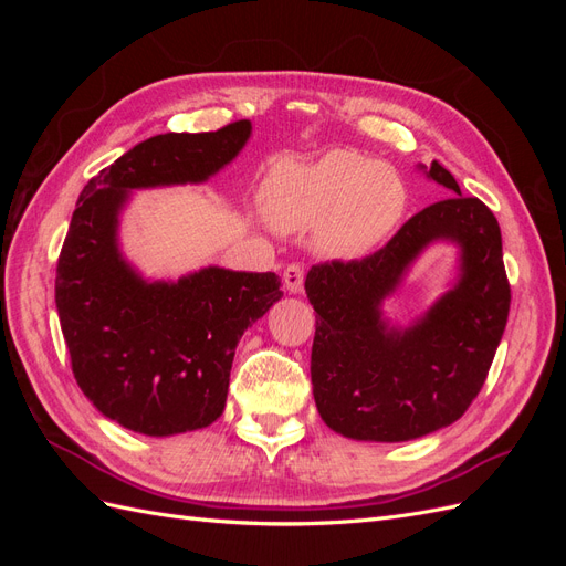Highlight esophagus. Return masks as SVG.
<instances>
[{"label": "esophagus", "instance_id": "obj_1", "mask_svg": "<svg viewBox=\"0 0 566 566\" xmlns=\"http://www.w3.org/2000/svg\"><path fill=\"white\" fill-rule=\"evenodd\" d=\"M283 283L287 293H302L304 285V266L302 264H287L283 271Z\"/></svg>", "mask_w": 566, "mask_h": 566}]
</instances>
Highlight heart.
<instances>
[{
  "label": "heart",
  "instance_id": "b5f03b06",
  "mask_svg": "<svg viewBox=\"0 0 566 566\" xmlns=\"http://www.w3.org/2000/svg\"><path fill=\"white\" fill-rule=\"evenodd\" d=\"M262 202L273 227L304 231L321 224L325 252L356 256L399 224L406 193L387 165L354 150H331L312 163L283 160L271 167Z\"/></svg>",
  "mask_w": 566,
  "mask_h": 566
}]
</instances>
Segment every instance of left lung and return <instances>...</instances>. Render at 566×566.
<instances>
[{
	"label": "left lung",
	"instance_id": "1",
	"mask_svg": "<svg viewBox=\"0 0 566 566\" xmlns=\"http://www.w3.org/2000/svg\"><path fill=\"white\" fill-rule=\"evenodd\" d=\"M434 181L455 196L410 217L364 260L321 262L306 273L316 312L312 385L323 422L361 441H408L455 422L484 387L510 312L499 219L462 196L447 167ZM439 237L463 250L459 285L406 332L389 329L379 302L405 266Z\"/></svg>",
	"mask_w": 566,
	"mask_h": 566
}]
</instances>
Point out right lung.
Wrapping results in <instances>:
<instances>
[{"label": "right lung", "mask_w": 566, "mask_h": 566, "mask_svg": "<svg viewBox=\"0 0 566 566\" xmlns=\"http://www.w3.org/2000/svg\"><path fill=\"white\" fill-rule=\"evenodd\" d=\"M250 119L158 134L82 188L56 264V310L80 389L101 413L148 437L200 430L227 403L235 345L283 297L276 273L208 266L146 283L117 250L132 188L205 181L231 163Z\"/></svg>", "instance_id": "right-lung-1"}]
</instances>
